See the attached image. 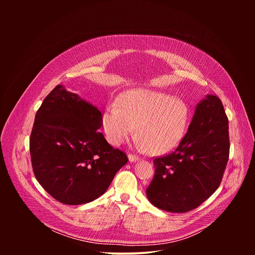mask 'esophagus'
I'll use <instances>...</instances> for the list:
<instances>
[{
  "label": "esophagus",
  "instance_id": "esophagus-1",
  "mask_svg": "<svg viewBox=\"0 0 255 255\" xmlns=\"http://www.w3.org/2000/svg\"><path fill=\"white\" fill-rule=\"evenodd\" d=\"M128 157H129V160H130L131 162H134V161L139 160V157H138V156H136L135 154H129V155H128Z\"/></svg>",
  "mask_w": 255,
  "mask_h": 255
}]
</instances>
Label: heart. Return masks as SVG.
Segmentation results:
<instances>
[{
  "mask_svg": "<svg viewBox=\"0 0 255 255\" xmlns=\"http://www.w3.org/2000/svg\"><path fill=\"white\" fill-rule=\"evenodd\" d=\"M190 120V109L183 101L148 89L123 93L117 107L108 108L103 128L109 143L118 146L135 128L139 145L152 155L173 150L183 140Z\"/></svg>",
  "mask_w": 255,
  "mask_h": 255,
  "instance_id": "heart-1",
  "label": "heart"
}]
</instances>
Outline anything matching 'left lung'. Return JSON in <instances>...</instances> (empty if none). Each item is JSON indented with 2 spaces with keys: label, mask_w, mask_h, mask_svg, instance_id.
I'll list each match as a JSON object with an SVG mask.
<instances>
[{
  "label": "left lung",
  "mask_w": 255,
  "mask_h": 255,
  "mask_svg": "<svg viewBox=\"0 0 255 255\" xmlns=\"http://www.w3.org/2000/svg\"><path fill=\"white\" fill-rule=\"evenodd\" d=\"M228 118L221 100L207 96L197 105L187 134L170 153L153 159L154 176L146 189L158 209L186 213L219 188L229 159Z\"/></svg>",
  "instance_id": "8db88e82"
}]
</instances>
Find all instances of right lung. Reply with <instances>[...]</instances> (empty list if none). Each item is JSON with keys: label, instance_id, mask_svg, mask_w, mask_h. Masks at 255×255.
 <instances>
[{"label": "right lung", "instance_id": "right-lung-1", "mask_svg": "<svg viewBox=\"0 0 255 255\" xmlns=\"http://www.w3.org/2000/svg\"><path fill=\"white\" fill-rule=\"evenodd\" d=\"M100 110L77 94L56 86L36 113L30 135L33 172L42 188L65 205L102 196L128 162L103 133Z\"/></svg>", "mask_w": 255, "mask_h": 255}]
</instances>
